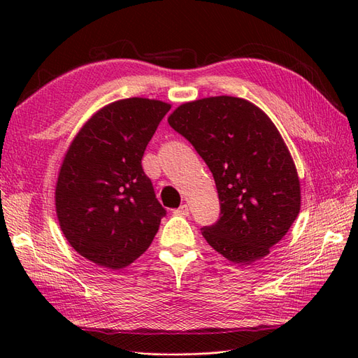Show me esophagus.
<instances>
[{"instance_id":"esophagus-1","label":"esophagus","mask_w":358,"mask_h":358,"mask_svg":"<svg viewBox=\"0 0 358 358\" xmlns=\"http://www.w3.org/2000/svg\"><path fill=\"white\" fill-rule=\"evenodd\" d=\"M173 213L178 215V216H188L189 215V208H188L187 204H182L180 208H178Z\"/></svg>"}]
</instances>
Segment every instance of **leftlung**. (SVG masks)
Segmentation results:
<instances>
[{
	"label": "left lung",
	"instance_id": "left-lung-1",
	"mask_svg": "<svg viewBox=\"0 0 358 358\" xmlns=\"http://www.w3.org/2000/svg\"><path fill=\"white\" fill-rule=\"evenodd\" d=\"M170 127L196 148L210 169L221 216L201 234L234 264H251L270 252L300 212L294 161L275 124L259 107L220 95L183 103Z\"/></svg>",
	"mask_w": 358,
	"mask_h": 358
}]
</instances>
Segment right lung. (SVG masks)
<instances>
[{
    "label": "right lung",
    "instance_id": "add662e5",
    "mask_svg": "<svg viewBox=\"0 0 358 358\" xmlns=\"http://www.w3.org/2000/svg\"><path fill=\"white\" fill-rule=\"evenodd\" d=\"M170 104L133 96L95 112L62 159L55 188L61 230L74 251L112 270L152 243L166 215L142 158Z\"/></svg>",
    "mask_w": 358,
    "mask_h": 358
}]
</instances>
